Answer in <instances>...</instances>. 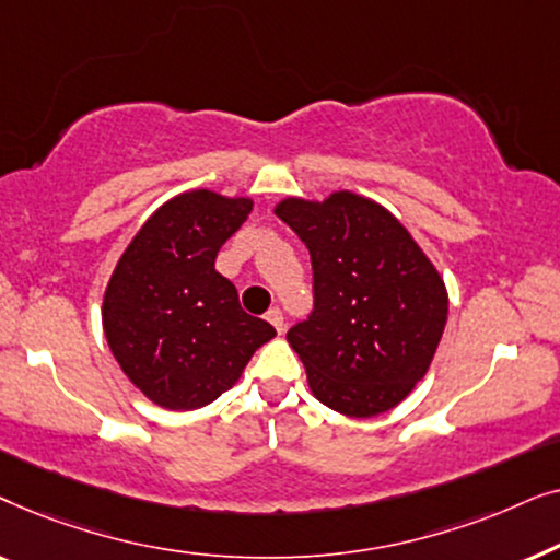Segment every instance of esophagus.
<instances>
[{"mask_svg": "<svg viewBox=\"0 0 560 560\" xmlns=\"http://www.w3.org/2000/svg\"><path fill=\"white\" fill-rule=\"evenodd\" d=\"M265 318L270 320L275 328H278V334H282V328H285V318H282V311L280 308H270V311H267Z\"/></svg>", "mask_w": 560, "mask_h": 560, "instance_id": "1", "label": "esophagus"}]
</instances>
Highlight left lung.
Returning <instances> with one entry per match:
<instances>
[{"mask_svg":"<svg viewBox=\"0 0 560 560\" xmlns=\"http://www.w3.org/2000/svg\"><path fill=\"white\" fill-rule=\"evenodd\" d=\"M275 213L313 265V313L288 331L311 393L349 418L380 416L425 377L448 316L439 270L372 198H282Z\"/></svg>","mask_w":560,"mask_h":560,"instance_id":"8db88e82","label":"left lung"}]
</instances>
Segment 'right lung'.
Listing matches in <instances>:
<instances>
[{
  "instance_id": "1",
  "label": "right lung",
  "mask_w": 560,
  "mask_h": 560,
  "mask_svg": "<svg viewBox=\"0 0 560 560\" xmlns=\"http://www.w3.org/2000/svg\"><path fill=\"white\" fill-rule=\"evenodd\" d=\"M252 198L186 190L144 221L114 267L102 320L121 372L167 410H196L242 377L275 336L242 311L217 255L247 221Z\"/></svg>"
}]
</instances>
